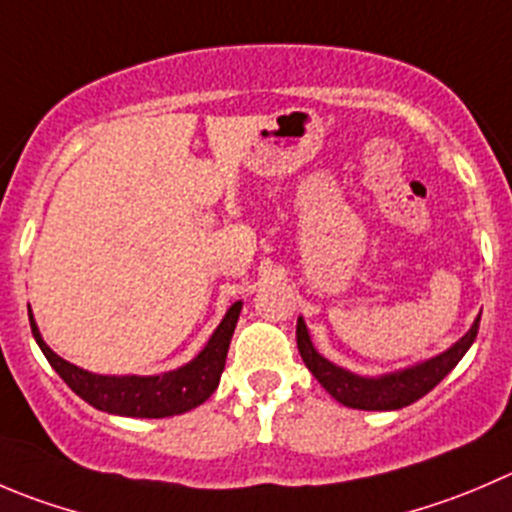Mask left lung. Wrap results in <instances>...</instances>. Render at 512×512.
<instances>
[{"instance_id": "obj_1", "label": "left lung", "mask_w": 512, "mask_h": 512, "mask_svg": "<svg viewBox=\"0 0 512 512\" xmlns=\"http://www.w3.org/2000/svg\"><path fill=\"white\" fill-rule=\"evenodd\" d=\"M478 325L480 317L473 322V327L465 332V337H460V340L455 342L450 350H445L443 355L430 357V360L420 362V365L408 367V370L403 372H393V375L385 377L352 375V372L342 370V367L325 360V357L312 347L302 317H297V350H300L307 370L317 377V382H320L322 388H325L337 403L355 410H398L415 403V400H420L423 395H428L430 390L458 365L460 357L468 352V347L473 345V340L478 337Z\"/></svg>"}]
</instances>
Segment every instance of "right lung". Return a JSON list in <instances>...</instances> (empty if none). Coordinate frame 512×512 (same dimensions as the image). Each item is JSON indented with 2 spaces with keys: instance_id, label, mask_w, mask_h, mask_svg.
Segmentation results:
<instances>
[{
  "instance_id": "add662e5",
  "label": "right lung",
  "mask_w": 512,
  "mask_h": 512,
  "mask_svg": "<svg viewBox=\"0 0 512 512\" xmlns=\"http://www.w3.org/2000/svg\"><path fill=\"white\" fill-rule=\"evenodd\" d=\"M240 310L242 302H235L227 310L225 320L220 322L215 335L210 337L205 350L195 360L187 362L180 370L152 377H114L94 375V372L82 370V367L62 360V357L49 350L47 342L39 335L32 312H29V325H32L34 340L42 347L49 365L57 370V375L67 382L84 403H89L97 410H104V413L124 415V418H170V415H180L197 408V405H202L215 393L222 370H225L227 350H230V340Z\"/></svg>"
}]
</instances>
